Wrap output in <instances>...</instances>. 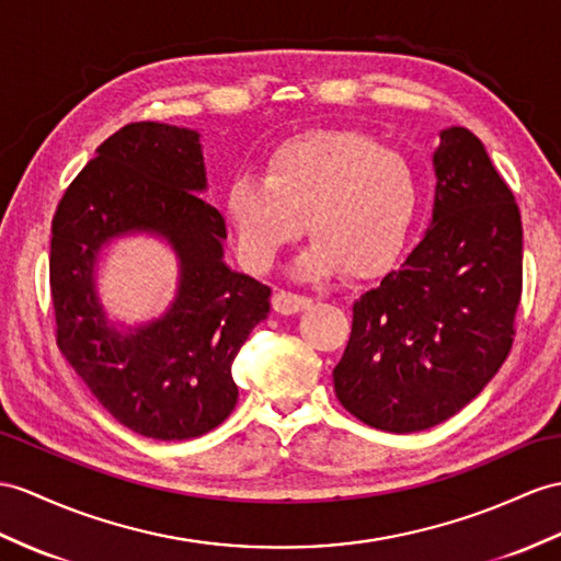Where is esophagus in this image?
Segmentation results:
<instances>
[{"label": "esophagus", "instance_id": "1", "mask_svg": "<svg viewBox=\"0 0 561 561\" xmlns=\"http://www.w3.org/2000/svg\"><path fill=\"white\" fill-rule=\"evenodd\" d=\"M311 307V297L299 295V293H290V290H278L273 293V309L278 313H297Z\"/></svg>", "mask_w": 561, "mask_h": 561}]
</instances>
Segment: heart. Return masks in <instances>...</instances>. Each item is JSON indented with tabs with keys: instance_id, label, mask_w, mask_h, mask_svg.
Listing matches in <instances>:
<instances>
[{
	"instance_id": "b5f03b06",
	"label": "heart",
	"mask_w": 561,
	"mask_h": 561,
	"mask_svg": "<svg viewBox=\"0 0 561 561\" xmlns=\"http://www.w3.org/2000/svg\"><path fill=\"white\" fill-rule=\"evenodd\" d=\"M421 202L416 167L402 152L350 130L297 135L273 147L264 173L228 183L224 211L242 262L268 271L302 233V276L343 271L366 278L390 266L412 233Z\"/></svg>"
}]
</instances>
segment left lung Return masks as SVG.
I'll return each instance as SVG.
<instances>
[{
  "mask_svg": "<svg viewBox=\"0 0 561 561\" xmlns=\"http://www.w3.org/2000/svg\"><path fill=\"white\" fill-rule=\"evenodd\" d=\"M433 163V226L352 305L333 368L340 404L390 433L426 431L467 407L507 359L522 302V211L483 142L447 128Z\"/></svg>",
  "mask_w": 561,
  "mask_h": 561,
  "instance_id": "1",
  "label": "left lung"
}]
</instances>
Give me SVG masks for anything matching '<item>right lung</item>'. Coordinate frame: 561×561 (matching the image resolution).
<instances>
[{"label": "right lung", "mask_w": 561, "mask_h": 561, "mask_svg": "<svg viewBox=\"0 0 561 561\" xmlns=\"http://www.w3.org/2000/svg\"><path fill=\"white\" fill-rule=\"evenodd\" d=\"M207 187L199 135L167 123H128L98 147L51 218L49 288L57 345L123 426L154 440L209 433L233 412V362L266 319L271 288L224 264L226 221ZM133 229L167 237L182 288L167 318L123 336L93 295L101 244Z\"/></svg>", "instance_id": "obj_1"}]
</instances>
